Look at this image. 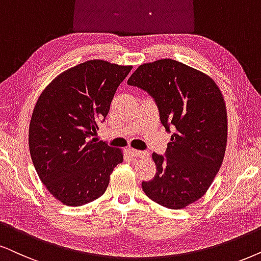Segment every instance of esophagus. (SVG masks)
I'll use <instances>...</instances> for the list:
<instances>
[{
	"instance_id": "1",
	"label": "esophagus",
	"mask_w": 261,
	"mask_h": 261,
	"mask_svg": "<svg viewBox=\"0 0 261 261\" xmlns=\"http://www.w3.org/2000/svg\"><path fill=\"white\" fill-rule=\"evenodd\" d=\"M130 153L134 158H142V156H144V155H147L146 153H144V151L136 150V149H130Z\"/></svg>"
}]
</instances>
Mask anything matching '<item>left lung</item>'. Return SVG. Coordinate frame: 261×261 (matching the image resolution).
Segmentation results:
<instances>
[{
	"instance_id": "8db88e82",
	"label": "left lung",
	"mask_w": 261,
	"mask_h": 261,
	"mask_svg": "<svg viewBox=\"0 0 261 261\" xmlns=\"http://www.w3.org/2000/svg\"><path fill=\"white\" fill-rule=\"evenodd\" d=\"M127 84L149 94L171 134L165 154L151 155L156 173L142 189L161 206L184 208L203 196L222 166L227 133L222 92L208 75L171 59L141 65Z\"/></svg>"
}]
</instances>
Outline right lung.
Instances as JSON below:
<instances>
[{
    "label": "right lung",
    "mask_w": 261,
    "mask_h": 261,
    "mask_svg": "<svg viewBox=\"0 0 261 261\" xmlns=\"http://www.w3.org/2000/svg\"><path fill=\"white\" fill-rule=\"evenodd\" d=\"M131 66L90 60L65 71L42 92L32 113L29 146L42 183L67 206L96 200L123 163L119 149L92 138Z\"/></svg>",
    "instance_id": "1"
}]
</instances>
